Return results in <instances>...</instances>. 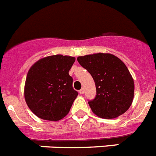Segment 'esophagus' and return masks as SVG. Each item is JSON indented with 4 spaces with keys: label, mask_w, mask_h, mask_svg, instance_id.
Masks as SVG:
<instances>
[{
    "label": "esophagus",
    "mask_w": 156,
    "mask_h": 156,
    "mask_svg": "<svg viewBox=\"0 0 156 156\" xmlns=\"http://www.w3.org/2000/svg\"><path fill=\"white\" fill-rule=\"evenodd\" d=\"M84 92H85V91H84V89H80V90H79L80 94H83Z\"/></svg>",
    "instance_id": "34e87169"
}]
</instances>
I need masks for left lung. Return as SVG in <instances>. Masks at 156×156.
<instances>
[{
    "label": "left lung",
    "mask_w": 156,
    "mask_h": 156,
    "mask_svg": "<svg viewBox=\"0 0 156 156\" xmlns=\"http://www.w3.org/2000/svg\"><path fill=\"white\" fill-rule=\"evenodd\" d=\"M77 59L95 82L97 95L89 101L93 113L103 119L125 113L134 95V82L125 63L110 53L86 55Z\"/></svg>",
    "instance_id": "obj_1"
}]
</instances>
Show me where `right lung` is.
Returning a JSON list of instances; mask_svg holds the SVG:
<instances>
[{"instance_id": "right-lung-1", "label": "right lung", "mask_w": 156, "mask_h": 156, "mask_svg": "<svg viewBox=\"0 0 156 156\" xmlns=\"http://www.w3.org/2000/svg\"><path fill=\"white\" fill-rule=\"evenodd\" d=\"M75 58L55 55L39 59L30 68L26 78L24 97L35 115L58 121L67 115L78 96L73 89L69 70Z\"/></svg>"}]
</instances>
